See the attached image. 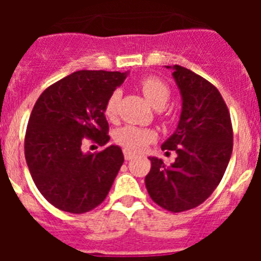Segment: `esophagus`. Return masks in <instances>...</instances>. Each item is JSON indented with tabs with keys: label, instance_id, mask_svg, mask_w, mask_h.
Instances as JSON below:
<instances>
[{
	"label": "esophagus",
	"instance_id": "esophagus-1",
	"mask_svg": "<svg viewBox=\"0 0 261 261\" xmlns=\"http://www.w3.org/2000/svg\"><path fill=\"white\" fill-rule=\"evenodd\" d=\"M124 158H125V161H130V159H133L136 156L135 153H132V151L129 150H124Z\"/></svg>",
	"mask_w": 261,
	"mask_h": 261
}]
</instances>
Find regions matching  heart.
Returning <instances> with one entry per match:
<instances>
[{
	"label": "heart",
	"mask_w": 261,
	"mask_h": 261,
	"mask_svg": "<svg viewBox=\"0 0 261 261\" xmlns=\"http://www.w3.org/2000/svg\"><path fill=\"white\" fill-rule=\"evenodd\" d=\"M140 89L147 102L155 108H161L170 98V87L158 77H145L140 81ZM120 93L114 91L108 96L105 106V115L108 120H115L119 112ZM156 135L153 129L137 125H124L115 132V142L123 146L125 150L138 151L155 140Z\"/></svg>",
	"instance_id": "heart-1"
}]
</instances>
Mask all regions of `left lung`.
Instances as JSON below:
<instances>
[{
	"label": "left lung",
	"mask_w": 261,
	"mask_h": 261,
	"mask_svg": "<svg viewBox=\"0 0 261 261\" xmlns=\"http://www.w3.org/2000/svg\"><path fill=\"white\" fill-rule=\"evenodd\" d=\"M167 68L174 70L183 107L176 130L162 150H175L177 156L171 166L151 156L145 184L155 204L179 213L199 206L220 184L232 153V125L216 86L183 66Z\"/></svg>",
	"instance_id": "left-lung-1"
}]
</instances>
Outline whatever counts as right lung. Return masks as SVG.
Returning <instances> with one entry per match:
<instances>
[{
  "instance_id": "obj_1",
  "label": "right lung",
  "mask_w": 261,
  "mask_h": 261,
  "mask_svg": "<svg viewBox=\"0 0 261 261\" xmlns=\"http://www.w3.org/2000/svg\"><path fill=\"white\" fill-rule=\"evenodd\" d=\"M128 73L78 70L41 93L27 124L24 156L32 180L49 204L82 214L102 204L124 162L111 145L84 153L86 140L110 141L105 106Z\"/></svg>"
}]
</instances>
